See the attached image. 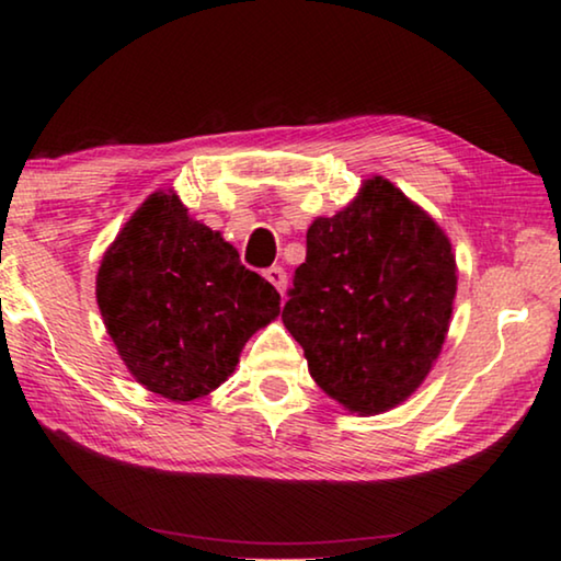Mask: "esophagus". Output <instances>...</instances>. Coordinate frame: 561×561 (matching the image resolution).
Masks as SVG:
<instances>
[{
	"instance_id": "obj_1",
	"label": "esophagus",
	"mask_w": 561,
	"mask_h": 561,
	"mask_svg": "<svg viewBox=\"0 0 561 561\" xmlns=\"http://www.w3.org/2000/svg\"><path fill=\"white\" fill-rule=\"evenodd\" d=\"M264 277H267L270 284H274V289H277L279 294L287 289V272H284V267H279V264H274V267L264 270Z\"/></svg>"
}]
</instances>
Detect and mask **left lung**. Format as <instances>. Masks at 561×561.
<instances>
[{"instance_id": "1", "label": "left lung", "mask_w": 561, "mask_h": 561, "mask_svg": "<svg viewBox=\"0 0 561 561\" xmlns=\"http://www.w3.org/2000/svg\"><path fill=\"white\" fill-rule=\"evenodd\" d=\"M448 237L383 178L307 230L282 321L309 374L354 413L405 401L448 334L455 299Z\"/></svg>"}]
</instances>
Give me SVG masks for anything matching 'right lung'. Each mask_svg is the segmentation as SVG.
<instances>
[{
	"label": "right lung",
	"mask_w": 561,
	"mask_h": 561,
	"mask_svg": "<svg viewBox=\"0 0 561 561\" xmlns=\"http://www.w3.org/2000/svg\"><path fill=\"white\" fill-rule=\"evenodd\" d=\"M96 297L128 371L170 401L207 396L234 371L279 294L230 242L153 193L103 254Z\"/></svg>",
	"instance_id": "obj_1"
}]
</instances>
